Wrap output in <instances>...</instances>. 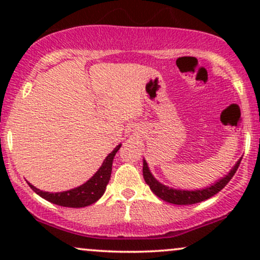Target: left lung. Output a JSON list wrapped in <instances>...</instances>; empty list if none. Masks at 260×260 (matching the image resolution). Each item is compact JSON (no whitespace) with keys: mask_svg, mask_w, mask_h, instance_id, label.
Listing matches in <instances>:
<instances>
[{"mask_svg":"<svg viewBox=\"0 0 260 260\" xmlns=\"http://www.w3.org/2000/svg\"><path fill=\"white\" fill-rule=\"evenodd\" d=\"M241 157L240 160L236 162V165L231 169V171L229 172L225 177H222L221 180H219L216 183L211 184L210 187L204 188V189H197V190H183V189H175V188H170L165 184L160 183L156 178L151 175L150 170L148 168L147 161L143 160V177H144L145 182L150 189L153 190L155 196L159 197L162 201L171 203V204L176 205H189V204H196V203H201L205 199L211 198L213 196H215L216 193H219L226 184L229 183L230 180L234 177V175L237 171L238 166H240Z\"/></svg>","mask_w":260,"mask_h":260,"instance_id":"1","label":"left lung"}]
</instances>
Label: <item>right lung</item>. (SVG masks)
Returning a JSON list of instances; mask_svg holds the SVG:
<instances>
[{
  "label": "right lung",
  "mask_w": 260,
  "mask_h": 260,
  "mask_svg": "<svg viewBox=\"0 0 260 260\" xmlns=\"http://www.w3.org/2000/svg\"><path fill=\"white\" fill-rule=\"evenodd\" d=\"M120 148L121 144H118L117 147L113 149L112 153L107 155L106 159L104 160L103 165L98 170L96 174L92 176L90 180L86 181L84 184H82V186L58 193L44 192V190L38 189L37 187H34L30 183H29V186L41 198L46 199L47 202H51L53 204L68 208L88 207L92 203L99 201L101 197H103L104 192H105L107 183H109L110 177H111L113 157H115L116 153H117Z\"/></svg>",
  "instance_id": "obj_1"
}]
</instances>
